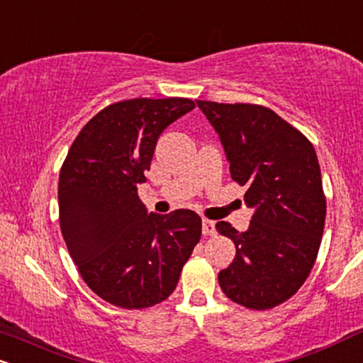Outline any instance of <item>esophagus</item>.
<instances>
[{
	"instance_id": "1",
	"label": "esophagus",
	"mask_w": 363,
	"mask_h": 363,
	"mask_svg": "<svg viewBox=\"0 0 363 363\" xmlns=\"http://www.w3.org/2000/svg\"><path fill=\"white\" fill-rule=\"evenodd\" d=\"M216 233L215 228V221L211 220H203V235L204 237H213Z\"/></svg>"
}]
</instances>
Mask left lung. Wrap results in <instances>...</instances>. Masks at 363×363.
<instances>
[{
    "instance_id": "8db88e82",
    "label": "left lung",
    "mask_w": 363,
    "mask_h": 363,
    "mask_svg": "<svg viewBox=\"0 0 363 363\" xmlns=\"http://www.w3.org/2000/svg\"><path fill=\"white\" fill-rule=\"evenodd\" d=\"M230 160L231 179L247 186L255 209L240 233L226 221L216 231L237 255L218 274L221 291L240 306L265 311L291 299L316 262L326 216L321 170L313 143L270 108L199 101Z\"/></svg>"
}]
</instances>
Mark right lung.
I'll return each mask as SVG.
<instances>
[{"label":"right lung","instance_id":"1","mask_svg":"<svg viewBox=\"0 0 363 363\" xmlns=\"http://www.w3.org/2000/svg\"><path fill=\"white\" fill-rule=\"evenodd\" d=\"M196 106L193 99L135 98L96 113L69 148L59 174V223L81 277L123 309L162 303L201 238L191 209L147 215L145 181L159 135Z\"/></svg>","mask_w":363,"mask_h":363}]
</instances>
